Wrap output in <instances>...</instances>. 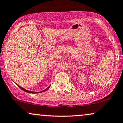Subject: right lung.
Returning a JSON list of instances; mask_svg holds the SVG:
<instances>
[{
  "label": "right lung",
  "mask_w": 123,
  "mask_h": 123,
  "mask_svg": "<svg viewBox=\"0 0 123 123\" xmlns=\"http://www.w3.org/2000/svg\"><path fill=\"white\" fill-rule=\"evenodd\" d=\"M18 87H19L21 88V90H23V91H25V92H28V93H34V94H35V93H40V92H43V91H45L46 90H47L48 88H49V87H50V86H49V87H48L47 88H46L45 90H43V91H40V92H33V91H28V90H25V89H24V88H22L21 87H20V86H18Z\"/></svg>",
  "instance_id": "add662e5"
}]
</instances>
